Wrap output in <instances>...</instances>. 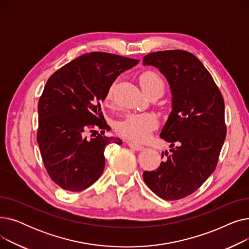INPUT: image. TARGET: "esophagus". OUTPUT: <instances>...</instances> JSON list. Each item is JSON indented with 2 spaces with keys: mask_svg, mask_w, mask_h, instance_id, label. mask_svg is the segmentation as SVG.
Here are the masks:
<instances>
[{
  "mask_svg": "<svg viewBox=\"0 0 249 249\" xmlns=\"http://www.w3.org/2000/svg\"><path fill=\"white\" fill-rule=\"evenodd\" d=\"M127 144H128V146L130 147V148H132V149H134V150H136V151H139V150H142L143 147L142 145H139V144H137V143H134V142H127Z\"/></svg>",
  "mask_w": 249,
  "mask_h": 249,
  "instance_id": "obj_1",
  "label": "esophagus"
}]
</instances>
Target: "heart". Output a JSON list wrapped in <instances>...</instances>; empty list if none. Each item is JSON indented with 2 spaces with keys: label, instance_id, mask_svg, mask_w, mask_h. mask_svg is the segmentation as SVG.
Wrapping results in <instances>:
<instances>
[{
  "label": "heart",
  "instance_id": "heart-1",
  "mask_svg": "<svg viewBox=\"0 0 249 249\" xmlns=\"http://www.w3.org/2000/svg\"><path fill=\"white\" fill-rule=\"evenodd\" d=\"M140 84L145 94L155 89L162 91L164 87L162 78L158 73L152 71L143 73L140 77ZM113 89L114 86H111L108 89L106 96L107 101L112 99ZM158 126L159 118L153 113H130L122 120L117 122L116 130L118 133L127 139L135 142H143L150 137L152 131Z\"/></svg>",
  "mask_w": 249,
  "mask_h": 249
}]
</instances>
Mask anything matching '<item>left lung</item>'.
Wrapping results in <instances>:
<instances>
[{"label": "left lung", "instance_id": "1", "mask_svg": "<svg viewBox=\"0 0 249 249\" xmlns=\"http://www.w3.org/2000/svg\"><path fill=\"white\" fill-rule=\"evenodd\" d=\"M143 64L160 70L173 97L160 132L172 149L156 171L143 173V179L160 198L179 200L215 171L226 137L224 100L210 72L191 52H152L143 57Z\"/></svg>", "mask_w": 249, "mask_h": 249}]
</instances>
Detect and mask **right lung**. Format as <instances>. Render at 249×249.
<instances>
[{"label": "right lung", "mask_w": 249, "mask_h": 249, "mask_svg": "<svg viewBox=\"0 0 249 249\" xmlns=\"http://www.w3.org/2000/svg\"><path fill=\"white\" fill-rule=\"evenodd\" d=\"M137 59L106 52H89L52 74L38 102L37 142L46 171L56 185L81 192L99 179L107 144L122 140L103 136L108 129L101 104L117 76ZM102 130L88 139V131ZM93 136V134H91Z\"/></svg>", "instance_id": "add662e5"}]
</instances>
